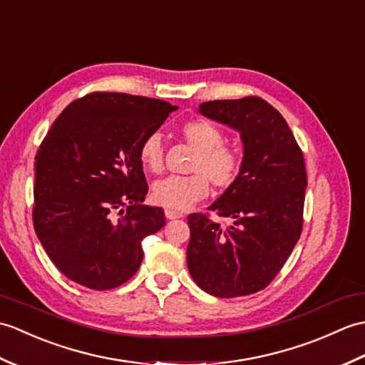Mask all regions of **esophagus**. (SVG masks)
I'll use <instances>...</instances> for the list:
<instances>
[{
	"label": "esophagus",
	"instance_id": "obj_1",
	"mask_svg": "<svg viewBox=\"0 0 365 365\" xmlns=\"http://www.w3.org/2000/svg\"><path fill=\"white\" fill-rule=\"evenodd\" d=\"M165 217L168 218V220H175V218H181L182 212H180V210H175V209H165Z\"/></svg>",
	"mask_w": 365,
	"mask_h": 365
}]
</instances>
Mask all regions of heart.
I'll return each mask as SVG.
<instances>
[{
  "mask_svg": "<svg viewBox=\"0 0 365 365\" xmlns=\"http://www.w3.org/2000/svg\"><path fill=\"white\" fill-rule=\"evenodd\" d=\"M182 139L197 151L189 176H167L153 182L151 198L170 209H187L209 193V177L217 189L225 190L236 182L242 160L239 153L223 145L225 134L212 121L189 120L181 126ZM139 158L148 172L158 173L164 167V140L159 133L148 134L140 143Z\"/></svg>",
  "mask_w": 365,
  "mask_h": 365,
  "instance_id": "b5f03b06",
  "label": "heart"
}]
</instances>
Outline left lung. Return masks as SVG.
Here are the masks:
<instances>
[{
  "mask_svg": "<svg viewBox=\"0 0 365 365\" xmlns=\"http://www.w3.org/2000/svg\"><path fill=\"white\" fill-rule=\"evenodd\" d=\"M198 112L237 131L244 158L236 182L207 207L232 223L187 217L189 273L214 297L255 294L277 277L302 234L303 153L287 121L259 96L201 103Z\"/></svg>",
  "mask_w": 365,
  "mask_h": 365,
  "instance_id": "1",
  "label": "left lung"
}]
</instances>
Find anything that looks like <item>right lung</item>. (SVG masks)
Instances as JSON below:
<instances>
[{
	"label": "right lung",
	"instance_id": "add662e5",
	"mask_svg": "<svg viewBox=\"0 0 365 365\" xmlns=\"http://www.w3.org/2000/svg\"><path fill=\"white\" fill-rule=\"evenodd\" d=\"M178 106L117 92L73 101L36 155L32 222L53 264L93 290L123 284L139 270L142 240L165 225L143 205L148 192L142 140Z\"/></svg>",
	"mask_w": 365,
	"mask_h": 365
}]
</instances>
